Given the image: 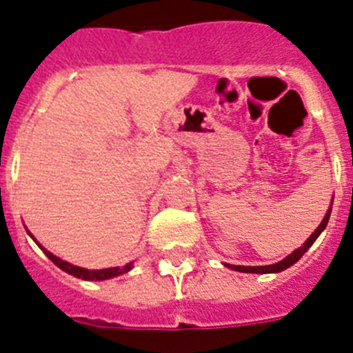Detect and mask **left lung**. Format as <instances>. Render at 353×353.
<instances>
[{"mask_svg": "<svg viewBox=\"0 0 353 353\" xmlns=\"http://www.w3.org/2000/svg\"><path fill=\"white\" fill-rule=\"evenodd\" d=\"M331 210H332V202H331V205H329V209H327V212H325L322 223L317 226V230H315V232L312 233L308 239H306V242L303 243L301 247L294 249V251H292L289 256H285L282 261L275 263V265H266V266H240V265H228V263H226V266H228V268H232V270H235V272H242V273H279V272H284L285 268H289V266L294 265V263L298 261V259L301 258V256L305 254V252L308 251L312 245H314L315 240L319 239V235H321V233L325 230V226H327L329 216H331Z\"/></svg>", "mask_w": 353, "mask_h": 353, "instance_id": "obj_1", "label": "left lung"}]
</instances>
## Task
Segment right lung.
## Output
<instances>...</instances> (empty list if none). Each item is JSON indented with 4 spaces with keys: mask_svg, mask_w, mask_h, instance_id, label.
Listing matches in <instances>:
<instances>
[{
    "mask_svg": "<svg viewBox=\"0 0 353 353\" xmlns=\"http://www.w3.org/2000/svg\"><path fill=\"white\" fill-rule=\"evenodd\" d=\"M28 235L31 236L32 240H34L36 243H38V247L41 249L45 254H47V258L50 259L52 263H54L55 266H59V268L62 270V272L69 273V275L77 276V279H81V281H108V279H113V276H120L123 275V273L130 272L132 266H134V263H127L125 266H113V268H102V270H87V268H81V266H77V265H71V263L64 261V259L57 258V256L52 254L50 251H47L45 247L41 245V243L38 242V240L32 236V233L28 230Z\"/></svg>",
    "mask_w": 353,
    "mask_h": 353,
    "instance_id": "add662e5",
    "label": "right lung"
}]
</instances>
